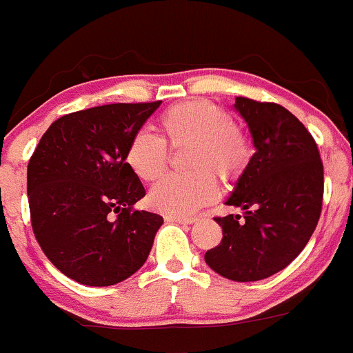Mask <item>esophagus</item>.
I'll list each match as a JSON object with an SVG mask.
<instances>
[{
    "instance_id": "obj_1",
    "label": "esophagus",
    "mask_w": 353,
    "mask_h": 353,
    "mask_svg": "<svg viewBox=\"0 0 353 353\" xmlns=\"http://www.w3.org/2000/svg\"><path fill=\"white\" fill-rule=\"evenodd\" d=\"M166 221L168 223H178V224H194L195 217H178V216H166Z\"/></svg>"
}]
</instances>
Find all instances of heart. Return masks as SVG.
Instances as JSON below:
<instances>
[{
	"mask_svg": "<svg viewBox=\"0 0 353 353\" xmlns=\"http://www.w3.org/2000/svg\"><path fill=\"white\" fill-rule=\"evenodd\" d=\"M161 127L172 144L190 141L187 151L188 172L166 175L152 187L150 203L166 216H190L217 195V181H232L243 175L252 159V141L239 123L219 105L192 100L168 108ZM127 163L141 180H156L168 165L166 141L143 127L130 137Z\"/></svg>",
	"mask_w": 353,
	"mask_h": 353,
	"instance_id": "1",
	"label": "heart"
}]
</instances>
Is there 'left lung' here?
Here are the masks:
<instances>
[{
  "mask_svg": "<svg viewBox=\"0 0 353 353\" xmlns=\"http://www.w3.org/2000/svg\"><path fill=\"white\" fill-rule=\"evenodd\" d=\"M252 134L255 154L226 205L243 216L216 217L223 241L205 263L223 277L255 282L285 268L310 241L323 203V163L303 122L277 103L238 97L234 103Z\"/></svg>",
  "mask_w": 353,
  "mask_h": 353,
  "instance_id": "8db88e82",
  "label": "left lung"
}]
</instances>
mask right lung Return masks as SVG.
<instances>
[{"instance_id": "right-lung-1", "label": "right lung", "mask_w": 353, "mask_h": 353, "mask_svg": "<svg viewBox=\"0 0 353 353\" xmlns=\"http://www.w3.org/2000/svg\"><path fill=\"white\" fill-rule=\"evenodd\" d=\"M159 105L110 103L64 115L28 161L35 238L54 267L79 284H119L148 260L163 217L134 210L146 190L125 154Z\"/></svg>"}]
</instances>
